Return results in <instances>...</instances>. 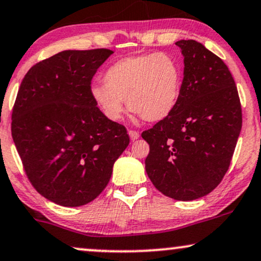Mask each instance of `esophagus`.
Masks as SVG:
<instances>
[{
	"instance_id": "34e87169",
	"label": "esophagus",
	"mask_w": 261,
	"mask_h": 261,
	"mask_svg": "<svg viewBox=\"0 0 261 261\" xmlns=\"http://www.w3.org/2000/svg\"><path fill=\"white\" fill-rule=\"evenodd\" d=\"M128 134H129L130 140H137L138 138L140 137L139 132H137V130H129V132H128Z\"/></svg>"
}]
</instances>
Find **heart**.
Listing matches in <instances>:
<instances>
[{
    "mask_svg": "<svg viewBox=\"0 0 261 261\" xmlns=\"http://www.w3.org/2000/svg\"><path fill=\"white\" fill-rule=\"evenodd\" d=\"M104 80L91 87V95L109 120H120L127 100L128 108L145 121L160 122L179 104L184 73L174 57L146 53L115 62Z\"/></svg>",
    "mask_w": 261,
    "mask_h": 261,
    "instance_id": "obj_1",
    "label": "heart"
}]
</instances>
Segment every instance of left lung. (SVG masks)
Listing matches in <instances>:
<instances>
[{"label":"left lung","instance_id":"8db88e82","mask_svg":"<svg viewBox=\"0 0 261 261\" xmlns=\"http://www.w3.org/2000/svg\"><path fill=\"white\" fill-rule=\"evenodd\" d=\"M184 81L179 104L141 137L150 145L145 169L163 195L192 201L208 195L229 169L242 128L229 67L195 40H180Z\"/></svg>","mask_w":261,"mask_h":261}]
</instances>
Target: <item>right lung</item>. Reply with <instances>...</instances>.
<instances>
[{"label":"right lung","mask_w":261,"mask_h":261,"mask_svg":"<svg viewBox=\"0 0 261 261\" xmlns=\"http://www.w3.org/2000/svg\"><path fill=\"white\" fill-rule=\"evenodd\" d=\"M112 53L63 50L32 66L18 91L12 137L24 170L38 194L64 207L98 197L129 144L124 125L91 95L93 76Z\"/></svg>","instance_id":"1"}]
</instances>
